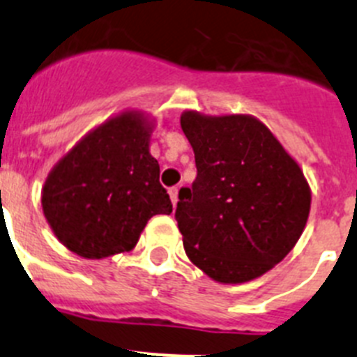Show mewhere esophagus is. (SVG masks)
Instances as JSON below:
<instances>
[{"label": "esophagus", "mask_w": 357, "mask_h": 357, "mask_svg": "<svg viewBox=\"0 0 357 357\" xmlns=\"http://www.w3.org/2000/svg\"><path fill=\"white\" fill-rule=\"evenodd\" d=\"M169 198H172V204L175 207L176 202H178V188H169Z\"/></svg>", "instance_id": "obj_1"}]
</instances>
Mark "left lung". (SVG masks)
Instances as JSON below:
<instances>
[{"instance_id": "1", "label": "left lung", "mask_w": 357, "mask_h": 357, "mask_svg": "<svg viewBox=\"0 0 357 357\" xmlns=\"http://www.w3.org/2000/svg\"><path fill=\"white\" fill-rule=\"evenodd\" d=\"M181 127L198 172L175 211L189 261L222 284L264 275L305 229L311 189L304 172L250 114L184 110Z\"/></svg>"}]
</instances>
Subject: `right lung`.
<instances>
[{
    "label": "right lung",
    "mask_w": 357,
    "mask_h": 357,
    "mask_svg": "<svg viewBox=\"0 0 357 357\" xmlns=\"http://www.w3.org/2000/svg\"><path fill=\"white\" fill-rule=\"evenodd\" d=\"M153 127L143 110H123L87 132L48 173L43 213L68 250L85 259L128 252L151 216L172 213L150 153Z\"/></svg>",
    "instance_id": "right-lung-1"
}]
</instances>
